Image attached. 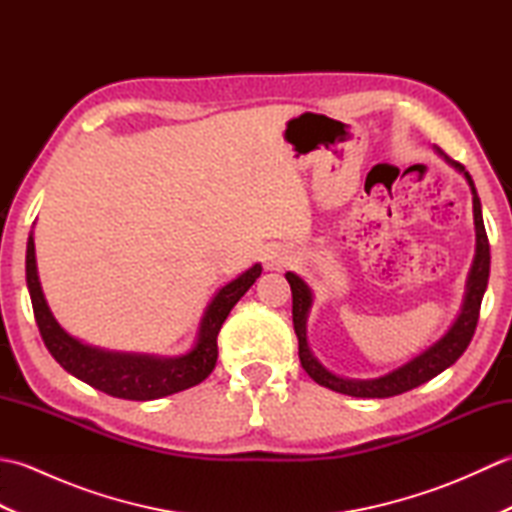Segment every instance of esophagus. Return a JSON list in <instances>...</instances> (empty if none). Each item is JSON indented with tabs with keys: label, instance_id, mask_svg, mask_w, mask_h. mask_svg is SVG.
<instances>
[{
	"label": "esophagus",
	"instance_id": "esophagus-1",
	"mask_svg": "<svg viewBox=\"0 0 512 512\" xmlns=\"http://www.w3.org/2000/svg\"><path fill=\"white\" fill-rule=\"evenodd\" d=\"M290 255H288V250L286 248H277V250H270V253L266 255V266L268 268H281V266H286L288 262H290Z\"/></svg>",
	"mask_w": 512,
	"mask_h": 512
}]
</instances>
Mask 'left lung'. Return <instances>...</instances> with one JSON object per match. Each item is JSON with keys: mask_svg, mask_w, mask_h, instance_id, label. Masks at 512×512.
<instances>
[{"mask_svg": "<svg viewBox=\"0 0 512 512\" xmlns=\"http://www.w3.org/2000/svg\"><path fill=\"white\" fill-rule=\"evenodd\" d=\"M438 154L444 156V160H447L449 165H453L460 173H464V178H466V182H469L471 193H473L475 257H473L469 281H466L464 303H462L458 319H455L449 332L444 334L440 341L433 343L429 350H424L420 356L411 358L409 363L394 369V372H389V374L374 378V380L341 378V376H334L332 372H328V369H325L310 352L308 336H306V321H308V312L312 306V292L301 277H297L295 273H286V279H288L290 290H292V323H295V334L299 339V361L314 383H319L332 391H339V394L354 396V398L398 396V394H405V391H409L413 387L427 383V380H431V378H436L440 372H444V369L458 361L466 347H469L473 334H475V328H477V319H480V306H482V297H484L486 286H488V273H491V246H488L486 228H484V220H482V204H480V198H477L475 184H473V178L469 176V171H466L460 162L451 160L442 149H438Z\"/></svg>", "mask_w": 512, "mask_h": 512, "instance_id": "obj_1", "label": "left lung"}]
</instances>
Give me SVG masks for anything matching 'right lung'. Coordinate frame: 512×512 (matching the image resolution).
<instances>
[{
  "label": "right lung",
  "mask_w": 512,
  "mask_h": 512,
  "mask_svg": "<svg viewBox=\"0 0 512 512\" xmlns=\"http://www.w3.org/2000/svg\"><path fill=\"white\" fill-rule=\"evenodd\" d=\"M259 275H262V266L255 264L246 273L233 279L231 284L217 290V295L206 306V312L200 321L198 341H195L187 354L160 358L149 354L105 352L99 350V347L85 345L79 339H74L52 317L39 284L35 239H32V233L28 237L26 248V281L30 290V301L32 310H35V321L39 325L41 339L46 343L48 352L65 372H70L94 389L125 400H156L202 383L215 369L217 334H220L222 323L226 321L228 312L233 310L235 303L255 284Z\"/></svg>",
  "instance_id": "right-lung-1"
}]
</instances>
